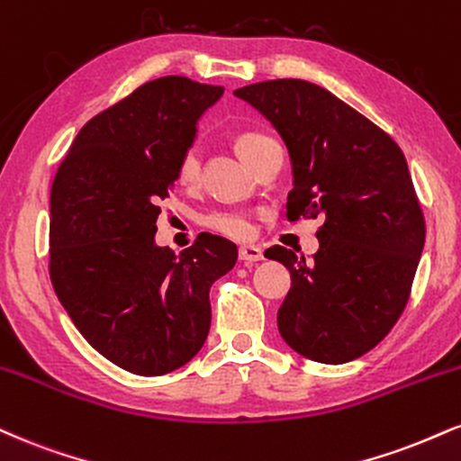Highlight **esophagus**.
I'll return each instance as SVG.
<instances>
[{"mask_svg":"<svg viewBox=\"0 0 461 461\" xmlns=\"http://www.w3.org/2000/svg\"><path fill=\"white\" fill-rule=\"evenodd\" d=\"M238 258H240V262L245 264H255V262H262L264 251L255 245H245L238 249Z\"/></svg>","mask_w":461,"mask_h":461,"instance_id":"34e87169","label":"esophagus"}]
</instances>
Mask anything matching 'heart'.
<instances>
[{
    "mask_svg": "<svg viewBox=\"0 0 461 461\" xmlns=\"http://www.w3.org/2000/svg\"><path fill=\"white\" fill-rule=\"evenodd\" d=\"M268 141H273L270 137L262 135V132H245L236 140V148L240 152V157L249 160L258 152L259 148L266 146ZM199 165H202V157H199V149L197 148H186L182 152L180 160H177V182L180 185H193L199 176ZM202 223L206 230L214 231V234H221L225 238H236V240H242V238L251 236L253 225L251 219L240 210H212L202 219Z\"/></svg>",
    "mask_w": 461,
    "mask_h": 461,
    "instance_id": "heart-1",
    "label": "heart"
}]
</instances>
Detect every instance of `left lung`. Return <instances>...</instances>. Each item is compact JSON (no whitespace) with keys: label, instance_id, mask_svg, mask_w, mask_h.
<instances>
[{"label":"left lung","instance_id":"1","mask_svg":"<svg viewBox=\"0 0 461 461\" xmlns=\"http://www.w3.org/2000/svg\"><path fill=\"white\" fill-rule=\"evenodd\" d=\"M234 94L285 141L294 174L287 219L324 216L312 262L279 245L266 251L292 276L276 313L281 337L315 363L363 357L406 309L425 245L406 157L380 126L315 83L275 79Z\"/></svg>","mask_w":461,"mask_h":461}]
</instances>
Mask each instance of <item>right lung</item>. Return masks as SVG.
<instances>
[{
  "mask_svg": "<svg viewBox=\"0 0 461 461\" xmlns=\"http://www.w3.org/2000/svg\"><path fill=\"white\" fill-rule=\"evenodd\" d=\"M221 96L186 77L143 83L83 126L55 174L53 290L94 350L131 374H169L202 350L210 285L236 264L221 236H197L180 255L154 242L177 160Z\"/></svg>",
  "mask_w": 461,
  "mask_h": 461,
  "instance_id": "add662e5",
  "label": "right lung"
}]
</instances>
